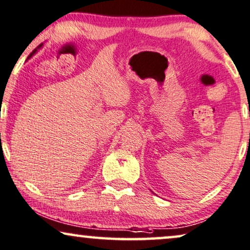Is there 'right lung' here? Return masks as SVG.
<instances>
[{
	"mask_svg": "<svg viewBox=\"0 0 250 250\" xmlns=\"http://www.w3.org/2000/svg\"><path fill=\"white\" fill-rule=\"evenodd\" d=\"M38 47H41V45H39V46H38ZM36 51H37V49H36V50L34 51V52H32V53H31V55H30V57H31L32 55H34V53H36Z\"/></svg>",
	"mask_w": 250,
	"mask_h": 250,
	"instance_id": "obj_1",
	"label": "right lung"
}]
</instances>
